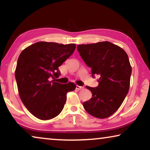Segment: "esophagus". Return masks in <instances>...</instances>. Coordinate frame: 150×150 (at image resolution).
<instances>
[{
	"label": "esophagus",
	"instance_id": "obj_1",
	"mask_svg": "<svg viewBox=\"0 0 150 150\" xmlns=\"http://www.w3.org/2000/svg\"><path fill=\"white\" fill-rule=\"evenodd\" d=\"M76 89H78V90H80V89H83V86H79V85H76Z\"/></svg>",
	"mask_w": 150,
	"mask_h": 150
}]
</instances>
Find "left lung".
<instances>
[{"label":"left lung","mask_w":150,"mask_h":150,"mask_svg":"<svg viewBox=\"0 0 150 150\" xmlns=\"http://www.w3.org/2000/svg\"><path fill=\"white\" fill-rule=\"evenodd\" d=\"M77 50L91 68L92 77L100 78L98 87H86L92 98L83 102V107L92 116L108 117L120 107L128 94L132 73L128 54L109 42L79 45Z\"/></svg>","instance_id":"1"}]
</instances>
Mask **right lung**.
I'll return each instance as SVG.
<instances>
[{
	"instance_id": "add662e5",
	"label": "right lung",
	"mask_w": 150,
	"mask_h": 150,
	"mask_svg": "<svg viewBox=\"0 0 150 150\" xmlns=\"http://www.w3.org/2000/svg\"><path fill=\"white\" fill-rule=\"evenodd\" d=\"M75 48L74 44L40 42L22 50L18 57L15 77L20 99L28 111L40 120L58 115L64 107L67 93L76 87L73 83L50 81L61 74L59 67Z\"/></svg>"
}]
</instances>
